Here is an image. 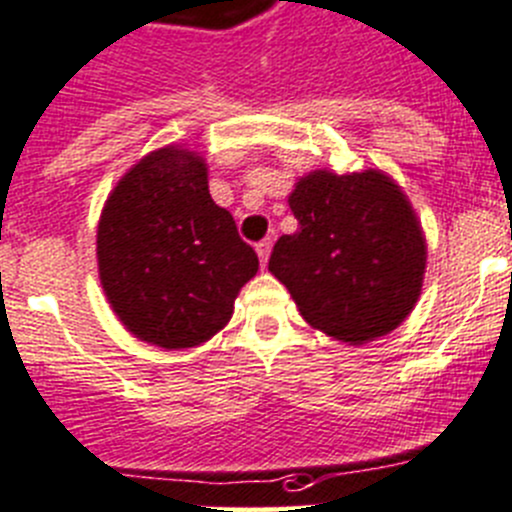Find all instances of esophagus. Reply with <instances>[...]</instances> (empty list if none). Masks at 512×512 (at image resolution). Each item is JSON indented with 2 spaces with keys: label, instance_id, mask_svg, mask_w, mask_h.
Returning <instances> with one entry per match:
<instances>
[{
  "label": "esophagus",
  "instance_id": "1",
  "mask_svg": "<svg viewBox=\"0 0 512 512\" xmlns=\"http://www.w3.org/2000/svg\"><path fill=\"white\" fill-rule=\"evenodd\" d=\"M270 250H273V239H262V242H257V257H260L262 265H267Z\"/></svg>",
  "mask_w": 512,
  "mask_h": 512
}]
</instances>
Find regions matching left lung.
<instances>
[{"label":"left lung","mask_w":512,"mask_h":512,"mask_svg":"<svg viewBox=\"0 0 512 512\" xmlns=\"http://www.w3.org/2000/svg\"><path fill=\"white\" fill-rule=\"evenodd\" d=\"M298 219L270 255V273L290 290L303 319L334 339L385 336L421 296L426 245L403 191L365 170H316L290 193Z\"/></svg>","instance_id":"8db88e82"}]
</instances>
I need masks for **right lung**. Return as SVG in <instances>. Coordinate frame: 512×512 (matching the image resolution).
Instances as JSON below:
<instances>
[{
	"instance_id": "1",
	"label": "right lung",
	"mask_w": 512,
	"mask_h": 512,
	"mask_svg": "<svg viewBox=\"0 0 512 512\" xmlns=\"http://www.w3.org/2000/svg\"><path fill=\"white\" fill-rule=\"evenodd\" d=\"M96 257L119 321L165 349L211 339L260 267L232 214L211 199L204 160L181 147L150 153L117 183Z\"/></svg>"
}]
</instances>
